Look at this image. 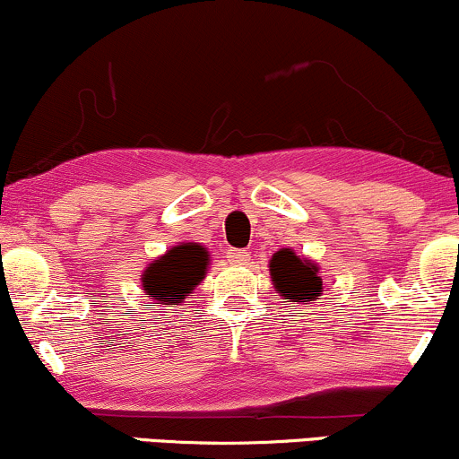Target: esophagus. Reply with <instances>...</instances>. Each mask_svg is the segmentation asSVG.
<instances>
[{"label": "esophagus", "mask_w": 459, "mask_h": 459, "mask_svg": "<svg viewBox=\"0 0 459 459\" xmlns=\"http://www.w3.org/2000/svg\"><path fill=\"white\" fill-rule=\"evenodd\" d=\"M228 260L231 264H238V266H242V264L249 262V251H245V249H228Z\"/></svg>", "instance_id": "1"}]
</instances>
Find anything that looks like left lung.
Returning a JSON list of instances; mask_svg holds the SVG:
<instances>
[{"label":"left lung","mask_w":459,"mask_h":459,"mask_svg":"<svg viewBox=\"0 0 459 459\" xmlns=\"http://www.w3.org/2000/svg\"><path fill=\"white\" fill-rule=\"evenodd\" d=\"M271 279L279 296L285 303L309 305L322 292V279L317 277L320 268L307 257H299L292 249H281L273 255Z\"/></svg>","instance_id":"obj_1"}]
</instances>
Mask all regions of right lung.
<instances>
[{"label":"right lung","mask_w":459,"mask_h":459,"mask_svg":"<svg viewBox=\"0 0 459 459\" xmlns=\"http://www.w3.org/2000/svg\"><path fill=\"white\" fill-rule=\"evenodd\" d=\"M206 274V253L193 242L178 245L159 260H154L142 274L145 294L154 296L163 305H178L195 290Z\"/></svg>","instance_id":"obj_1"}]
</instances>
